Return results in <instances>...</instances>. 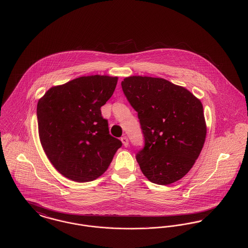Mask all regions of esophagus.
<instances>
[{"instance_id": "34e87169", "label": "esophagus", "mask_w": 248, "mask_h": 248, "mask_svg": "<svg viewBox=\"0 0 248 248\" xmlns=\"http://www.w3.org/2000/svg\"><path fill=\"white\" fill-rule=\"evenodd\" d=\"M121 141H122L123 145H124L125 147H128V146H129V140L127 139V137H123V138H121Z\"/></svg>"}]
</instances>
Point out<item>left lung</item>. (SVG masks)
Returning <instances> with one entry per match:
<instances>
[{"mask_svg":"<svg viewBox=\"0 0 248 248\" xmlns=\"http://www.w3.org/2000/svg\"><path fill=\"white\" fill-rule=\"evenodd\" d=\"M121 86L141 126L145 143L136 157L142 173L159 185L179 180L193 167L205 141L201 100L163 78L130 76Z\"/></svg>","mask_w":248,"mask_h":248,"instance_id":"left-lung-1","label":"left lung"}]
</instances>
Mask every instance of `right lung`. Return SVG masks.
I'll return each mask as SVG.
<instances>
[{"instance_id":"add662e5","label":"right lung","mask_w":248,"mask_h":248,"mask_svg":"<svg viewBox=\"0 0 248 248\" xmlns=\"http://www.w3.org/2000/svg\"><path fill=\"white\" fill-rule=\"evenodd\" d=\"M117 77L91 75L50 88L37 104L39 138L54 168L76 182L106 172L122 142L108 133L100 108L112 95Z\"/></svg>"}]
</instances>
